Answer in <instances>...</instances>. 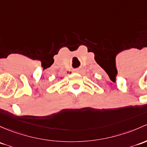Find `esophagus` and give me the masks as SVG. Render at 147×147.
Returning a JSON list of instances; mask_svg holds the SVG:
<instances>
[{
  "label": "esophagus",
  "mask_w": 147,
  "mask_h": 147,
  "mask_svg": "<svg viewBox=\"0 0 147 147\" xmlns=\"http://www.w3.org/2000/svg\"><path fill=\"white\" fill-rule=\"evenodd\" d=\"M76 72H78V73H79V72H80V70H79V69H76Z\"/></svg>",
  "instance_id": "esophagus-1"
}]
</instances>
